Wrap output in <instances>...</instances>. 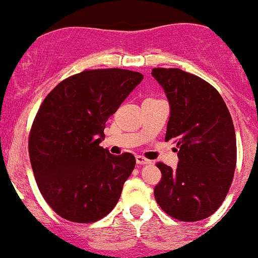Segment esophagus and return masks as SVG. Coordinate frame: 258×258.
I'll list each match as a JSON object with an SVG mask.
<instances>
[{
    "mask_svg": "<svg viewBox=\"0 0 258 258\" xmlns=\"http://www.w3.org/2000/svg\"><path fill=\"white\" fill-rule=\"evenodd\" d=\"M135 160H137V164H139V165H145V164H149L150 163V160L145 159V158L142 157V155H137V157H135Z\"/></svg>",
    "mask_w": 258,
    "mask_h": 258,
    "instance_id": "esophagus-1",
    "label": "esophagus"
}]
</instances>
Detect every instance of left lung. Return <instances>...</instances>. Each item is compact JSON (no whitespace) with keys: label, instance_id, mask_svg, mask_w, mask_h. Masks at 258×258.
<instances>
[{"label":"left lung","instance_id":"8db88e82","mask_svg":"<svg viewBox=\"0 0 258 258\" xmlns=\"http://www.w3.org/2000/svg\"><path fill=\"white\" fill-rule=\"evenodd\" d=\"M152 75L167 95L170 116L165 142H177L178 167H157L162 179L154 197L167 215L196 222L212 216L228 193L236 168V133L218 91L180 69L157 68Z\"/></svg>","mask_w":258,"mask_h":258}]
</instances>
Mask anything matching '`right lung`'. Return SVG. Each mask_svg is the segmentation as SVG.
Listing matches in <instances>:
<instances>
[{
    "mask_svg": "<svg viewBox=\"0 0 258 258\" xmlns=\"http://www.w3.org/2000/svg\"><path fill=\"white\" fill-rule=\"evenodd\" d=\"M143 78L124 69L86 70L61 81L42 101L30 133V160L42 197L62 218L90 223L118 203L135 158L99 144L109 116Z\"/></svg>",
    "mask_w": 258,
    "mask_h": 258,
    "instance_id": "add662e5",
    "label": "right lung"
}]
</instances>
